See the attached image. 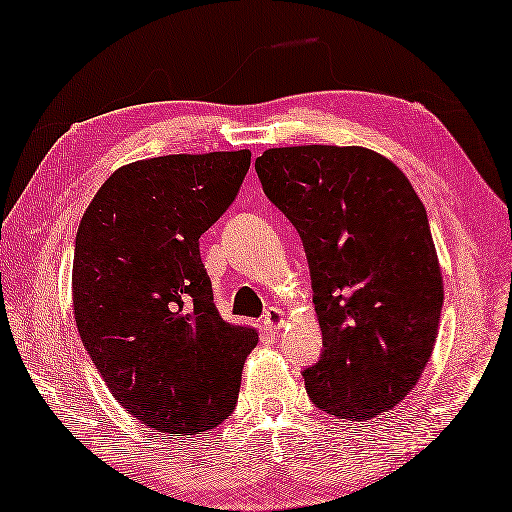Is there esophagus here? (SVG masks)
Listing matches in <instances>:
<instances>
[{
	"label": "esophagus",
	"instance_id": "obj_1",
	"mask_svg": "<svg viewBox=\"0 0 512 512\" xmlns=\"http://www.w3.org/2000/svg\"><path fill=\"white\" fill-rule=\"evenodd\" d=\"M284 324V311L277 309V306H268L266 313H264V327L277 331Z\"/></svg>",
	"mask_w": 512,
	"mask_h": 512
}]
</instances>
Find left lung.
Instances as JSON below:
<instances>
[{"label": "left lung", "instance_id": "1", "mask_svg": "<svg viewBox=\"0 0 512 512\" xmlns=\"http://www.w3.org/2000/svg\"><path fill=\"white\" fill-rule=\"evenodd\" d=\"M255 170L309 262L324 347L302 371L309 398L349 421L392 410L432 356L443 306L430 221L412 183L365 147H275Z\"/></svg>", "mask_w": 512, "mask_h": 512}]
</instances>
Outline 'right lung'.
<instances>
[{"label":"right lung","mask_w":512,"mask_h":512,"mask_svg":"<svg viewBox=\"0 0 512 512\" xmlns=\"http://www.w3.org/2000/svg\"><path fill=\"white\" fill-rule=\"evenodd\" d=\"M248 167V150L125 165L80 221L71 280L80 338L116 401L170 436L226 421L257 345L253 329L221 320L199 253Z\"/></svg>","instance_id":"right-lung-1"}]
</instances>
